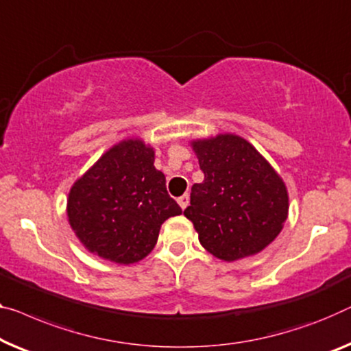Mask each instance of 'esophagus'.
<instances>
[{"label":"esophagus","instance_id":"esophagus-1","mask_svg":"<svg viewBox=\"0 0 351 351\" xmlns=\"http://www.w3.org/2000/svg\"><path fill=\"white\" fill-rule=\"evenodd\" d=\"M178 205L181 206V209H186L187 205H189V195L184 193V195H181L180 198H178Z\"/></svg>","mask_w":351,"mask_h":351}]
</instances>
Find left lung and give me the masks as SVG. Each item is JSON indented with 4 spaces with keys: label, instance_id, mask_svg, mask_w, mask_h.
<instances>
[{
    "label": "left lung",
    "instance_id": "obj_1",
    "mask_svg": "<svg viewBox=\"0 0 351 351\" xmlns=\"http://www.w3.org/2000/svg\"><path fill=\"white\" fill-rule=\"evenodd\" d=\"M203 182L192 186L184 216L200 244L223 261L252 257L274 241L289 217V191L257 148L237 134L192 140Z\"/></svg>",
    "mask_w": 351,
    "mask_h": 351
}]
</instances>
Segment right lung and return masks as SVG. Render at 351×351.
<instances>
[{
    "instance_id": "add662e5",
    "label": "right lung",
    "mask_w": 351,
    "mask_h": 351,
    "mask_svg": "<svg viewBox=\"0 0 351 351\" xmlns=\"http://www.w3.org/2000/svg\"><path fill=\"white\" fill-rule=\"evenodd\" d=\"M66 211L88 252L130 265L154 249L160 226L180 216L181 208L154 167L153 146L130 137L107 149L72 184Z\"/></svg>"
}]
</instances>
